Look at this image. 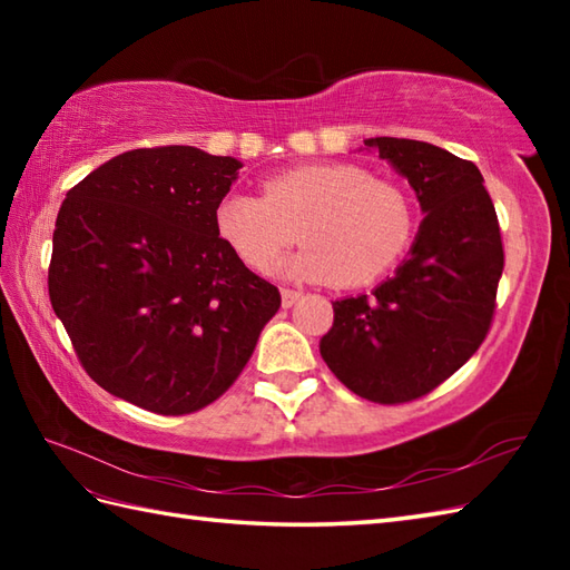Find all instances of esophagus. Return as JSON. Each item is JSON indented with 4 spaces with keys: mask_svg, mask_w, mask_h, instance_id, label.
Here are the masks:
<instances>
[{
    "mask_svg": "<svg viewBox=\"0 0 570 570\" xmlns=\"http://www.w3.org/2000/svg\"><path fill=\"white\" fill-rule=\"evenodd\" d=\"M301 296H304V292H296V288H282V304H284V308H292Z\"/></svg>",
    "mask_w": 570,
    "mask_h": 570,
    "instance_id": "esophagus-1",
    "label": "esophagus"
}]
</instances>
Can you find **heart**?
<instances>
[{"label": "heart", "mask_w": 570, "mask_h": 570, "mask_svg": "<svg viewBox=\"0 0 570 570\" xmlns=\"http://www.w3.org/2000/svg\"><path fill=\"white\" fill-rule=\"evenodd\" d=\"M264 196L229 190L215 205V227L254 272H269L304 242L282 272L335 286H365L404 257L416 227L414 205L396 184L355 164H301L264 180Z\"/></svg>", "instance_id": "heart-1"}]
</instances>
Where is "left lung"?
Masks as SVG:
<instances>
[{"mask_svg": "<svg viewBox=\"0 0 570 570\" xmlns=\"http://www.w3.org/2000/svg\"><path fill=\"white\" fill-rule=\"evenodd\" d=\"M365 147L409 180L426 217L392 278L370 296L335 301L321 355L350 392L404 404L433 392L485 341L504 249L475 164L416 139L374 137Z\"/></svg>", "mask_w": 570, "mask_h": 570, "instance_id": "1", "label": "left lung"}]
</instances>
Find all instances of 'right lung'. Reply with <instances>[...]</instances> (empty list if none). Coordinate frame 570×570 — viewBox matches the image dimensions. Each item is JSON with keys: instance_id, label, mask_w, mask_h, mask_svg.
<instances>
[{"instance_id": "1", "label": "right lung", "mask_w": 570, "mask_h": 570, "mask_svg": "<svg viewBox=\"0 0 570 570\" xmlns=\"http://www.w3.org/2000/svg\"><path fill=\"white\" fill-rule=\"evenodd\" d=\"M242 164L196 147L115 156L68 190L48 296L85 372L154 414H193L245 370L282 294L217 235Z\"/></svg>"}]
</instances>
